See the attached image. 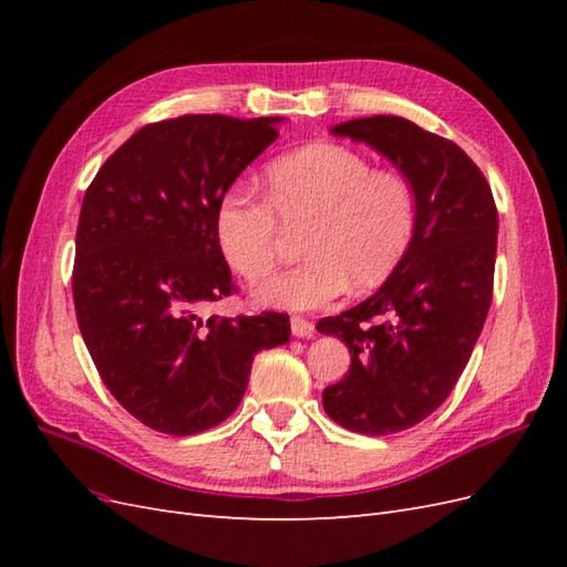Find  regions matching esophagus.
<instances>
[{
  "label": "esophagus",
  "instance_id": "esophagus-1",
  "mask_svg": "<svg viewBox=\"0 0 567 567\" xmlns=\"http://www.w3.org/2000/svg\"><path fill=\"white\" fill-rule=\"evenodd\" d=\"M290 333H293L296 338H312L315 336V323L302 319V317H293V319H290Z\"/></svg>",
  "mask_w": 567,
  "mask_h": 567
}]
</instances>
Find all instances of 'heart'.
Returning <instances> with one entry per match:
<instances>
[{
    "instance_id": "heart-1",
    "label": "heart",
    "mask_w": 567,
    "mask_h": 567,
    "mask_svg": "<svg viewBox=\"0 0 567 567\" xmlns=\"http://www.w3.org/2000/svg\"><path fill=\"white\" fill-rule=\"evenodd\" d=\"M267 200L227 188L215 208V236L227 265L246 281L267 277L277 257L279 219L310 221L305 260L255 290L262 305L317 310L354 288L379 286L398 267L416 227V196L394 169L340 144H312L274 161Z\"/></svg>"
}]
</instances>
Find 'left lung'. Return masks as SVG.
<instances>
[{
  "instance_id": "1",
  "label": "left lung",
  "mask_w": 567,
  "mask_h": 567,
  "mask_svg": "<svg viewBox=\"0 0 567 567\" xmlns=\"http://www.w3.org/2000/svg\"><path fill=\"white\" fill-rule=\"evenodd\" d=\"M331 134L381 153L416 196L414 236L385 284L317 323L350 350L348 375L321 394L326 414L390 435L431 416L466 369L492 302L499 217L466 153L406 117H354Z\"/></svg>"
}]
</instances>
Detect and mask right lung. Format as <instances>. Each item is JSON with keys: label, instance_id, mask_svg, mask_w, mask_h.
Here are the masks:
<instances>
[{"label": "right lung", "instance_id": "right-lung-1", "mask_svg": "<svg viewBox=\"0 0 567 567\" xmlns=\"http://www.w3.org/2000/svg\"><path fill=\"white\" fill-rule=\"evenodd\" d=\"M284 117L182 115L134 132L82 200L73 300L101 381L134 419L196 435L244 400L252 357L288 342L279 312L200 319L234 290L215 208Z\"/></svg>", "mask_w": 567, "mask_h": 567}]
</instances>
